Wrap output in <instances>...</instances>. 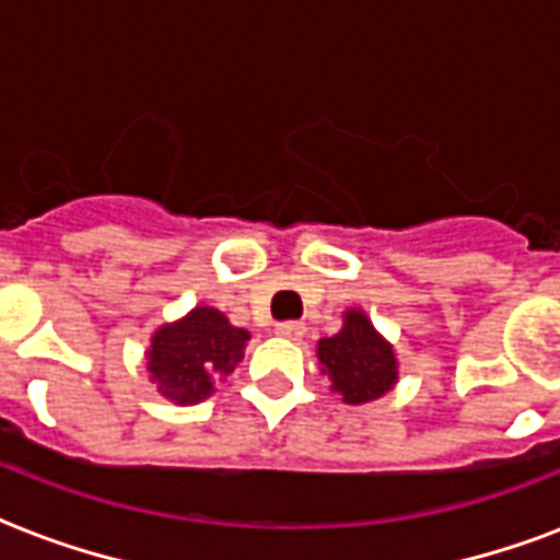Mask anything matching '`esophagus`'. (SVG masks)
I'll return each mask as SVG.
<instances>
[{
  "label": "esophagus",
  "mask_w": 560,
  "mask_h": 560,
  "mask_svg": "<svg viewBox=\"0 0 560 560\" xmlns=\"http://www.w3.org/2000/svg\"><path fill=\"white\" fill-rule=\"evenodd\" d=\"M277 336H283V339H303V332H306V327H303L301 320H283V324H277L275 327Z\"/></svg>",
  "instance_id": "esophagus-1"
}]
</instances>
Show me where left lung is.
Instances as JSON below:
<instances>
[{
	"label": "left lung",
	"mask_w": 560,
	"mask_h": 560,
	"mask_svg": "<svg viewBox=\"0 0 560 560\" xmlns=\"http://www.w3.org/2000/svg\"><path fill=\"white\" fill-rule=\"evenodd\" d=\"M318 359L332 380V392L350 406L383 397L397 380V359L362 312L345 315V329L318 341Z\"/></svg>",
	"instance_id": "1"
}]
</instances>
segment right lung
<instances>
[{
	"mask_svg": "<svg viewBox=\"0 0 560 560\" xmlns=\"http://www.w3.org/2000/svg\"><path fill=\"white\" fill-rule=\"evenodd\" d=\"M248 339V329L233 327L219 310L198 306L184 320L154 332L149 350L151 380L168 400H203L219 376L240 365Z\"/></svg>",
	"mask_w": 560,
	"mask_h": 560,
	"instance_id": "obj_1",
	"label": "right lung"
}]
</instances>
